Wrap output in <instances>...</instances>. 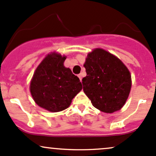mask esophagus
I'll return each mask as SVG.
<instances>
[{"instance_id": "esophagus-1", "label": "esophagus", "mask_w": 156, "mask_h": 156, "mask_svg": "<svg viewBox=\"0 0 156 156\" xmlns=\"http://www.w3.org/2000/svg\"><path fill=\"white\" fill-rule=\"evenodd\" d=\"M78 78H79V79H80V81H81V80H82V75L81 74H79L78 75Z\"/></svg>"}]
</instances>
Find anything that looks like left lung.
Wrapping results in <instances>:
<instances>
[{
    "mask_svg": "<svg viewBox=\"0 0 156 156\" xmlns=\"http://www.w3.org/2000/svg\"><path fill=\"white\" fill-rule=\"evenodd\" d=\"M83 90L95 108L112 113L122 108L131 90V75L121 60L103 49L87 55Z\"/></svg>",
    "mask_w": 156,
    "mask_h": 156,
    "instance_id": "left-lung-1",
    "label": "left lung"
}]
</instances>
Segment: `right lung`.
<instances>
[{
  "label": "right lung",
  "mask_w": 156,
  "mask_h": 156,
  "mask_svg": "<svg viewBox=\"0 0 156 156\" xmlns=\"http://www.w3.org/2000/svg\"><path fill=\"white\" fill-rule=\"evenodd\" d=\"M66 56L52 52L35 69L30 83V92L39 107L52 112L68 108L82 90L79 78L64 66Z\"/></svg>",
  "instance_id": "right-lung-1"
}]
</instances>
